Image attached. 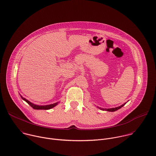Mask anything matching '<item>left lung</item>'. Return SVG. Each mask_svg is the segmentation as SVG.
Wrapping results in <instances>:
<instances>
[{
    "label": "left lung",
    "mask_w": 156,
    "mask_h": 156,
    "mask_svg": "<svg viewBox=\"0 0 156 156\" xmlns=\"http://www.w3.org/2000/svg\"><path fill=\"white\" fill-rule=\"evenodd\" d=\"M126 103H124V104H123V105H122L121 106L118 107H116V108H110V109H105V110H107V111H108V112H115V111H116V110H118L120 109L121 108H122L123 106H124V105H126ZM101 110H104V109H101Z\"/></svg>",
    "instance_id": "obj_1"
}]
</instances>
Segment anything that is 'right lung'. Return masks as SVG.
<instances>
[{
  "mask_svg": "<svg viewBox=\"0 0 156 156\" xmlns=\"http://www.w3.org/2000/svg\"><path fill=\"white\" fill-rule=\"evenodd\" d=\"M21 98H22L24 100H25V101L28 103V104H29L30 107H32L34 109H35V110H49V109H51V108H52L55 107L56 105H58V103H54V104H51V105H49L39 106V105H36L33 104V103H32L31 102H30L29 101H28V100H26V98H23L22 96H21Z\"/></svg>",
  "mask_w": 156,
  "mask_h": 156,
  "instance_id": "right-lung-1",
  "label": "right lung"
}]
</instances>
